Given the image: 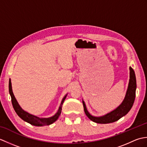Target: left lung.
I'll return each instance as SVG.
<instances>
[{"label":"left lung","instance_id":"obj_1","mask_svg":"<svg viewBox=\"0 0 147 147\" xmlns=\"http://www.w3.org/2000/svg\"><path fill=\"white\" fill-rule=\"evenodd\" d=\"M129 82L125 97L121 104L114 111L100 117L93 116L87 111L85 102L83 100L85 113L90 120L99 124L111 123L118 121L122 117L124 116L128 113L134 104V101H135L136 88V80L135 71L131 67H129Z\"/></svg>","mask_w":147,"mask_h":147}]
</instances>
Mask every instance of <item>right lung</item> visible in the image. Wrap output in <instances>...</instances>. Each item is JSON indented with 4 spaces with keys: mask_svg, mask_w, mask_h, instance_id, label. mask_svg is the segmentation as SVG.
Listing matches in <instances>:
<instances>
[{
    "mask_svg": "<svg viewBox=\"0 0 147 147\" xmlns=\"http://www.w3.org/2000/svg\"><path fill=\"white\" fill-rule=\"evenodd\" d=\"M9 91L10 95L11 96V102L12 106L14 109L15 112H16V114L18 115V116L22 119L24 120V121L27 122V123H30V124L36 126H47L50 125V124L54 123L55 121H57V119L59 118V115H61V111H62V106L63 104L64 100L66 98L67 95H65L63 99L62 100V102L61 103V105L59 108V110L54 115H53L52 117H48V118H40L35 115H33L32 114H29L28 112L24 111L22 109V108L20 107V105H19L18 102H17L15 96L13 94L12 90V85H11V80H9Z\"/></svg>",
    "mask_w": 147,
    "mask_h": 147,
    "instance_id": "right-lung-1",
    "label": "right lung"
}]
</instances>
